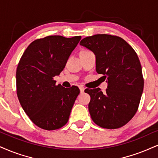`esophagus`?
<instances>
[{
    "label": "esophagus",
    "instance_id": "esophagus-1",
    "mask_svg": "<svg viewBox=\"0 0 158 158\" xmlns=\"http://www.w3.org/2000/svg\"><path fill=\"white\" fill-rule=\"evenodd\" d=\"M79 89H80V91H81V93H83L85 90V88H84V87H83V86H80Z\"/></svg>",
    "mask_w": 158,
    "mask_h": 158
}]
</instances>
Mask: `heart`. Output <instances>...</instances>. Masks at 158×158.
<instances>
[{
	"instance_id": "b5f03b06",
	"label": "heart",
	"mask_w": 158,
	"mask_h": 158,
	"mask_svg": "<svg viewBox=\"0 0 158 158\" xmlns=\"http://www.w3.org/2000/svg\"><path fill=\"white\" fill-rule=\"evenodd\" d=\"M90 52V51H88V50H83L81 52Z\"/></svg>"
}]
</instances>
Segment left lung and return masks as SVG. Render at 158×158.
Returning a JSON list of instances; mask_svg holds the SVG:
<instances>
[{"label":"left lung","mask_w":158,"mask_h":158,"mask_svg":"<svg viewBox=\"0 0 158 158\" xmlns=\"http://www.w3.org/2000/svg\"><path fill=\"white\" fill-rule=\"evenodd\" d=\"M81 46L96 57V71L106 78L108 89L85 90L91 97L89 110L93 122L107 129L124 126L137 111L143 89L139 58L123 39L108 34H96L83 39Z\"/></svg>","instance_id":"8db88e82"}]
</instances>
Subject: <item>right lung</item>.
<instances>
[{
	"label": "right lung",
	"mask_w": 158,
	"mask_h": 158,
	"mask_svg": "<svg viewBox=\"0 0 158 158\" xmlns=\"http://www.w3.org/2000/svg\"><path fill=\"white\" fill-rule=\"evenodd\" d=\"M81 36H48L29 44L16 73L19 103L34 123L42 129L57 130L69 120L78 87L56 85L53 80L65 67Z\"/></svg>",
	"instance_id": "right-lung-1"
}]
</instances>
